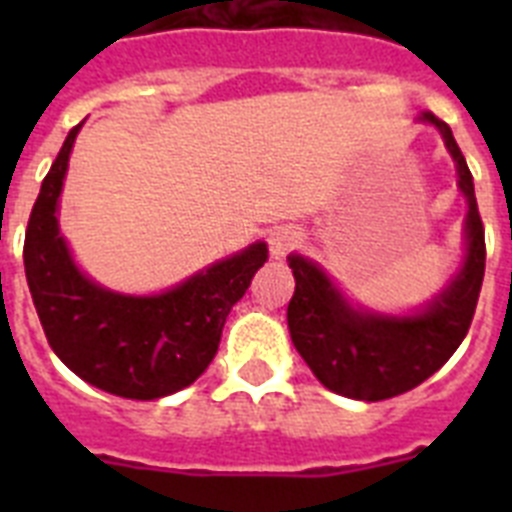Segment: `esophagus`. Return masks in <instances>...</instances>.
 <instances>
[{"mask_svg":"<svg viewBox=\"0 0 512 512\" xmlns=\"http://www.w3.org/2000/svg\"><path fill=\"white\" fill-rule=\"evenodd\" d=\"M300 243H302V233L297 228H289V225H284V228H277L269 238L271 256H274V259H284V256L295 251Z\"/></svg>","mask_w":512,"mask_h":512,"instance_id":"obj_1","label":"esophagus"}]
</instances>
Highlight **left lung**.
<instances>
[{
  "label": "left lung",
  "mask_w": 512,
  "mask_h": 512,
  "mask_svg": "<svg viewBox=\"0 0 512 512\" xmlns=\"http://www.w3.org/2000/svg\"><path fill=\"white\" fill-rule=\"evenodd\" d=\"M420 122H431L443 135L469 205L467 256L449 287L413 315H379L348 305L318 264L302 256L287 259L295 274V295L287 307L292 343L323 387L351 400L397 397L436 374L467 336L485 279V225L472 171L446 122L433 112H423Z\"/></svg>",
  "instance_id": "left-lung-1"
}]
</instances>
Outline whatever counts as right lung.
Returning <instances> with one entry per match:
<instances>
[{
	"instance_id": "right-lung-1",
	"label": "right lung",
	"mask_w": 512,
	"mask_h": 512,
	"mask_svg": "<svg viewBox=\"0 0 512 512\" xmlns=\"http://www.w3.org/2000/svg\"><path fill=\"white\" fill-rule=\"evenodd\" d=\"M76 125L45 174L25 233V277L45 338L76 377L128 400H156L184 390L215 359L230 307L264 266L266 243L176 284L133 297L84 277L58 233V197L69 169Z\"/></svg>"
}]
</instances>
